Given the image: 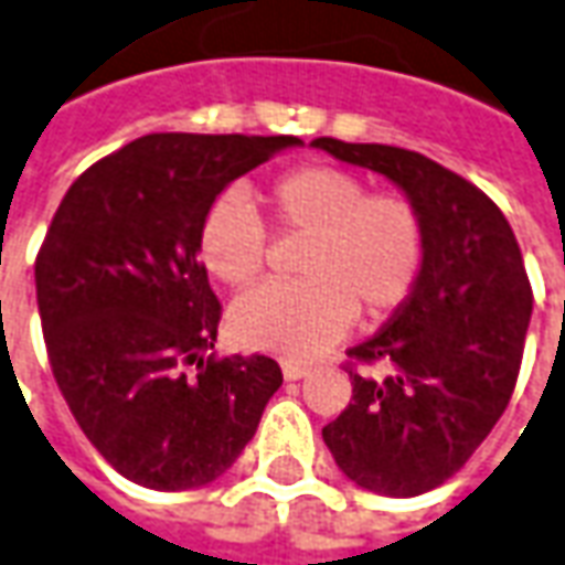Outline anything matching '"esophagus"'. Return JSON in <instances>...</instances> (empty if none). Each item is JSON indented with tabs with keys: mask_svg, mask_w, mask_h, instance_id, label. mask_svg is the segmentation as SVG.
Returning a JSON list of instances; mask_svg holds the SVG:
<instances>
[{
	"mask_svg": "<svg viewBox=\"0 0 565 565\" xmlns=\"http://www.w3.org/2000/svg\"><path fill=\"white\" fill-rule=\"evenodd\" d=\"M309 374V364L302 362H284V377L287 380H299Z\"/></svg>",
	"mask_w": 565,
	"mask_h": 565,
	"instance_id": "esophagus-1",
	"label": "esophagus"
}]
</instances>
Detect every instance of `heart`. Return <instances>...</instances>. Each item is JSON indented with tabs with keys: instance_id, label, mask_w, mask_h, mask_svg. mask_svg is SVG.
Instances as JSON below:
<instances>
[{
	"instance_id": "obj_1",
	"label": "heart",
	"mask_w": 565,
	"mask_h": 565,
	"mask_svg": "<svg viewBox=\"0 0 565 565\" xmlns=\"http://www.w3.org/2000/svg\"><path fill=\"white\" fill-rule=\"evenodd\" d=\"M259 201L275 228L299 237L297 284H268L232 306L237 343L306 359L333 343L347 321H383L412 297L427 259V218L408 191H367L362 175L309 163L271 179ZM203 268L225 287H250L268 259L263 222L237 198L216 201L201 228Z\"/></svg>"
}]
</instances>
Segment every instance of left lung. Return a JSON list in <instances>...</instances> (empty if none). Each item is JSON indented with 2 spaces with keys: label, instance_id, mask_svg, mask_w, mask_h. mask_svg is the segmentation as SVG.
<instances>
[{
  "label": "left lung",
  "instance_id": "left-lung-1",
  "mask_svg": "<svg viewBox=\"0 0 565 565\" xmlns=\"http://www.w3.org/2000/svg\"><path fill=\"white\" fill-rule=\"evenodd\" d=\"M312 145L383 172L427 218L412 297L371 340L347 349L352 398L321 429L355 486L414 498L458 473L508 408L532 318L523 253L498 203L424 153L340 138Z\"/></svg>",
  "mask_w": 565,
  "mask_h": 565
}]
</instances>
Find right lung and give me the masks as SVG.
<instances>
[{"instance_id": "obj_1", "label": "right lung", "mask_w": 565, "mask_h": 565, "mask_svg": "<svg viewBox=\"0 0 565 565\" xmlns=\"http://www.w3.org/2000/svg\"><path fill=\"white\" fill-rule=\"evenodd\" d=\"M294 136L153 132L92 163L36 253L49 364L98 455L145 489L206 486L281 386L268 355L216 359L218 306L198 228L225 185Z\"/></svg>"}]
</instances>
